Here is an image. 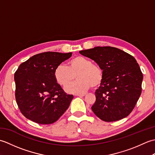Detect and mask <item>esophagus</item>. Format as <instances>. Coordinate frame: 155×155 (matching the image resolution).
Listing matches in <instances>:
<instances>
[{
	"mask_svg": "<svg viewBox=\"0 0 155 155\" xmlns=\"http://www.w3.org/2000/svg\"><path fill=\"white\" fill-rule=\"evenodd\" d=\"M75 96H77V97H84L85 94H75Z\"/></svg>",
	"mask_w": 155,
	"mask_h": 155,
	"instance_id": "esophagus-1",
	"label": "esophagus"
}]
</instances>
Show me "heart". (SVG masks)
I'll use <instances>...</instances> for the list:
<instances>
[{
    "mask_svg": "<svg viewBox=\"0 0 155 155\" xmlns=\"http://www.w3.org/2000/svg\"><path fill=\"white\" fill-rule=\"evenodd\" d=\"M77 75L78 81L65 88L68 93L78 94L88 91L92 87H99L103 81V72L99 66L93 64L90 59L82 56L74 57L68 62V67L59 64L55 68L54 77L61 86L70 84Z\"/></svg>",
    "mask_w": 155,
    "mask_h": 155,
    "instance_id": "heart-1",
    "label": "heart"
}]
</instances>
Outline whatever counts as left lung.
<instances>
[{
    "instance_id": "1",
    "label": "left lung",
    "mask_w": 155,
    "mask_h": 155,
    "mask_svg": "<svg viewBox=\"0 0 155 155\" xmlns=\"http://www.w3.org/2000/svg\"><path fill=\"white\" fill-rule=\"evenodd\" d=\"M102 68L103 81L96 90L91 108L102 120L113 122L127 117L142 91L143 75L133 56L115 47H97L79 51Z\"/></svg>"
}]
</instances>
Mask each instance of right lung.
Masks as SVG:
<instances>
[{
  "label": "right lung",
  "instance_id": "add662e5",
  "mask_svg": "<svg viewBox=\"0 0 155 155\" xmlns=\"http://www.w3.org/2000/svg\"><path fill=\"white\" fill-rule=\"evenodd\" d=\"M72 52H45L20 64L15 73V98L24 116L38 124L57 121L68 108L73 95L67 94L56 82L55 68Z\"/></svg>",
  "mask_w": 155,
  "mask_h": 155
}]
</instances>
